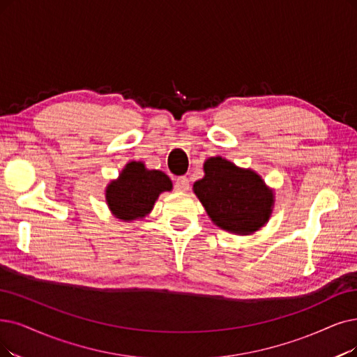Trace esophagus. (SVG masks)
Wrapping results in <instances>:
<instances>
[{
	"instance_id": "esophagus-1",
	"label": "esophagus",
	"mask_w": 357,
	"mask_h": 357,
	"mask_svg": "<svg viewBox=\"0 0 357 357\" xmlns=\"http://www.w3.org/2000/svg\"><path fill=\"white\" fill-rule=\"evenodd\" d=\"M174 188H176V190H177V192H181V193L188 192V190L190 189V183H189V178H188L186 176L178 177V178L176 180Z\"/></svg>"
}]
</instances>
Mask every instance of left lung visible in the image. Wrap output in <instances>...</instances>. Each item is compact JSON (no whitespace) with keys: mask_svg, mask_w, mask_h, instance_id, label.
I'll return each mask as SVG.
<instances>
[{"mask_svg":"<svg viewBox=\"0 0 357 357\" xmlns=\"http://www.w3.org/2000/svg\"><path fill=\"white\" fill-rule=\"evenodd\" d=\"M204 173L195 181L193 193L221 230L249 236L269 221L275 193L255 169L237 167L222 156H211L204 162Z\"/></svg>","mask_w":357,"mask_h":357,"instance_id":"left-lung-1","label":"left lung"}]
</instances>
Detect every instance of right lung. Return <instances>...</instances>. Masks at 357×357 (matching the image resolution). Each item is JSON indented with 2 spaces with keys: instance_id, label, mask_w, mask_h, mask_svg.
Returning <instances> with one entry per match:
<instances>
[{
  "instance_id": "add662e5",
  "label": "right lung",
  "mask_w": 357,
  "mask_h": 357,
  "mask_svg": "<svg viewBox=\"0 0 357 357\" xmlns=\"http://www.w3.org/2000/svg\"><path fill=\"white\" fill-rule=\"evenodd\" d=\"M173 190V181L160 169H149L145 162L130 161L116 180L105 188V202L112 217L133 222L148 217L156 199Z\"/></svg>"
}]
</instances>
